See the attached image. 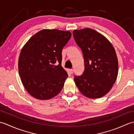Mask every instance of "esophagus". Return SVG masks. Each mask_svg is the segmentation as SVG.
Instances as JSON below:
<instances>
[{"mask_svg":"<svg viewBox=\"0 0 134 134\" xmlns=\"http://www.w3.org/2000/svg\"><path fill=\"white\" fill-rule=\"evenodd\" d=\"M70 73L71 74H72L73 72H74V70L73 69H70Z\"/></svg>","mask_w":134,"mask_h":134,"instance_id":"34e87169","label":"esophagus"}]
</instances>
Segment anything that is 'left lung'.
Here are the masks:
<instances>
[{
	"label": "left lung",
	"mask_w": 134,
	"mask_h": 134,
	"mask_svg": "<svg viewBox=\"0 0 134 134\" xmlns=\"http://www.w3.org/2000/svg\"><path fill=\"white\" fill-rule=\"evenodd\" d=\"M72 35L83 53L85 71L74 82L82 94L99 98L109 92L118 75V60L111 42L96 30H74Z\"/></svg>",
	"instance_id": "obj_1"
}]
</instances>
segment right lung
Instances as JSON below:
<instances>
[{
  "label": "right lung",
  "mask_w": 134,
  "mask_h": 134,
  "mask_svg": "<svg viewBox=\"0 0 134 134\" xmlns=\"http://www.w3.org/2000/svg\"><path fill=\"white\" fill-rule=\"evenodd\" d=\"M71 35L69 31L43 29L22 48L19 74L25 89L33 97L46 100L61 92L68 77L62 66V52Z\"/></svg>",
  "instance_id": "1"
}]
</instances>
